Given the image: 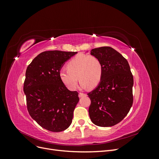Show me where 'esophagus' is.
Segmentation results:
<instances>
[{
  "label": "esophagus",
  "instance_id": "34e87169",
  "mask_svg": "<svg viewBox=\"0 0 159 159\" xmlns=\"http://www.w3.org/2000/svg\"><path fill=\"white\" fill-rule=\"evenodd\" d=\"M85 95H86V94H85V93H81V92L79 93V97H80V98H81V97H83V96H85Z\"/></svg>",
  "mask_w": 159,
  "mask_h": 159
}]
</instances>
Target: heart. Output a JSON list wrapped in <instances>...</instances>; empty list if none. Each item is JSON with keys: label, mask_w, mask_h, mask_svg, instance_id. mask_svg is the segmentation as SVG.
Masks as SVG:
<instances>
[{"label": "heart", "mask_w": 159, "mask_h": 159, "mask_svg": "<svg viewBox=\"0 0 159 159\" xmlns=\"http://www.w3.org/2000/svg\"><path fill=\"white\" fill-rule=\"evenodd\" d=\"M66 68L60 71L59 77L61 82L70 90L76 88L78 79L81 87L89 88H95L102 79L103 65L95 56L77 55L67 63Z\"/></svg>", "instance_id": "heart-1"}]
</instances>
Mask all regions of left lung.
Listing matches in <instances>:
<instances>
[{
	"label": "left lung",
	"instance_id": "left-lung-1",
	"mask_svg": "<svg viewBox=\"0 0 159 159\" xmlns=\"http://www.w3.org/2000/svg\"><path fill=\"white\" fill-rule=\"evenodd\" d=\"M91 54L98 57L103 65L99 84L88 93L90 119L99 127H111L125 117L133 103V76L127 60L109 46L97 48Z\"/></svg>",
	"mask_w": 159,
	"mask_h": 159
}]
</instances>
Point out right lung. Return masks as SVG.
Wrapping results in <instances>:
<instances>
[{
  "instance_id": "1",
  "label": "right lung",
  "mask_w": 159,
  "mask_h": 159,
  "mask_svg": "<svg viewBox=\"0 0 159 159\" xmlns=\"http://www.w3.org/2000/svg\"><path fill=\"white\" fill-rule=\"evenodd\" d=\"M77 54L74 52L45 51L28 65L24 83L28 111L44 129L60 132L72 122L79 102L78 91H71L61 82L59 72L64 63Z\"/></svg>"
}]
</instances>
